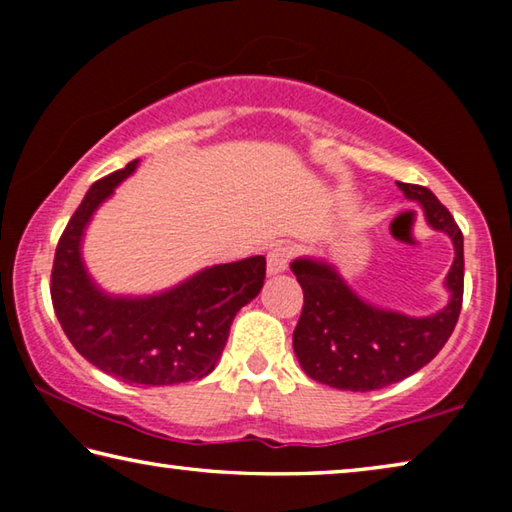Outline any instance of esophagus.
<instances>
[{
    "label": "esophagus",
    "instance_id": "obj_1",
    "mask_svg": "<svg viewBox=\"0 0 512 512\" xmlns=\"http://www.w3.org/2000/svg\"><path fill=\"white\" fill-rule=\"evenodd\" d=\"M289 262H291V248L289 246L280 244V246H273L271 250H268L266 268H268V273H271V275L287 271Z\"/></svg>",
    "mask_w": 512,
    "mask_h": 512
}]
</instances>
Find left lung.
Masks as SVG:
<instances>
[{
	"label": "left lung",
	"mask_w": 512,
	"mask_h": 512,
	"mask_svg": "<svg viewBox=\"0 0 512 512\" xmlns=\"http://www.w3.org/2000/svg\"><path fill=\"white\" fill-rule=\"evenodd\" d=\"M418 201L433 230L447 232L456 257L447 273L449 305L427 318H411L363 302L334 266L302 257L291 264L305 293L293 350L311 379L341 391H377L418 372L443 350L463 305V232L427 187L397 183Z\"/></svg>",
	"instance_id": "8db88e82"
}]
</instances>
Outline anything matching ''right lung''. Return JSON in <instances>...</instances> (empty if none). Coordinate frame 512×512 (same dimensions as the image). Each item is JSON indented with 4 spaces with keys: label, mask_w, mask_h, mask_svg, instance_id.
<instances>
[{
    "label": "right lung",
    "mask_w": 512,
    "mask_h": 512,
    "mask_svg": "<svg viewBox=\"0 0 512 512\" xmlns=\"http://www.w3.org/2000/svg\"><path fill=\"white\" fill-rule=\"evenodd\" d=\"M137 160L97 180L58 239L51 302L76 352L126 384L169 386L210 375L237 311L262 291L266 259L210 266L158 296H106L81 259L85 225Z\"/></svg>",
    "instance_id": "right-lung-1"
}]
</instances>
